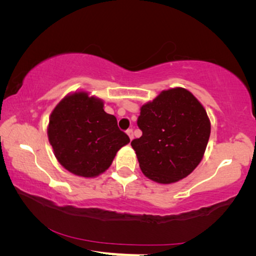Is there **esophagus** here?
Here are the masks:
<instances>
[{
  "label": "esophagus",
  "instance_id": "esophagus-1",
  "mask_svg": "<svg viewBox=\"0 0 256 256\" xmlns=\"http://www.w3.org/2000/svg\"><path fill=\"white\" fill-rule=\"evenodd\" d=\"M126 133H128V136H130V138H133V130L132 128H128V130H126Z\"/></svg>",
  "mask_w": 256,
  "mask_h": 256
}]
</instances>
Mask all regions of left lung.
<instances>
[{
	"mask_svg": "<svg viewBox=\"0 0 256 256\" xmlns=\"http://www.w3.org/2000/svg\"><path fill=\"white\" fill-rule=\"evenodd\" d=\"M142 136L131 142L148 178L170 184L190 175L202 160L210 120L200 102L184 88L162 92L141 107Z\"/></svg>",
	"mask_w": 256,
	"mask_h": 256,
	"instance_id": "8db88e82",
	"label": "left lung"
}]
</instances>
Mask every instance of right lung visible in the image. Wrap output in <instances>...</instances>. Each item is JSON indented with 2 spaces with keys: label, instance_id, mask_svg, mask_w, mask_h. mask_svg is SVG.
I'll list each match as a JSON object with an SVG mask.
<instances>
[{
  "label": "right lung",
  "instance_id": "obj_1",
  "mask_svg": "<svg viewBox=\"0 0 256 256\" xmlns=\"http://www.w3.org/2000/svg\"><path fill=\"white\" fill-rule=\"evenodd\" d=\"M102 100L86 92L63 99L52 112L50 144L60 164L78 176L94 177L110 166L130 138L118 126L114 115L104 110Z\"/></svg>",
  "mask_w": 256,
  "mask_h": 256
}]
</instances>
